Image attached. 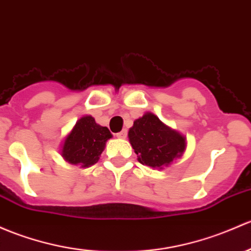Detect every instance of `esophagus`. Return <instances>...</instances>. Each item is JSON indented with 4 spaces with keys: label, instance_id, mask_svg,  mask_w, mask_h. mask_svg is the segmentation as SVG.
I'll return each instance as SVG.
<instances>
[{
    "label": "esophagus",
    "instance_id": "esophagus-1",
    "mask_svg": "<svg viewBox=\"0 0 251 251\" xmlns=\"http://www.w3.org/2000/svg\"><path fill=\"white\" fill-rule=\"evenodd\" d=\"M126 136H127V131H126V130H123L121 132L117 133L118 138H126Z\"/></svg>",
    "mask_w": 251,
    "mask_h": 251
}]
</instances>
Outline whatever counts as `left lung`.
I'll use <instances>...</instances> for the list:
<instances>
[{"label":"left lung","mask_w":251,"mask_h":251,"mask_svg":"<svg viewBox=\"0 0 251 251\" xmlns=\"http://www.w3.org/2000/svg\"><path fill=\"white\" fill-rule=\"evenodd\" d=\"M128 139L142 165L160 170L180 157L186 146L185 137L166 126L152 113L134 120Z\"/></svg>","instance_id":"1"}]
</instances>
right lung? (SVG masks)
I'll return each mask as SVG.
<instances>
[{
  "mask_svg": "<svg viewBox=\"0 0 251 251\" xmlns=\"http://www.w3.org/2000/svg\"><path fill=\"white\" fill-rule=\"evenodd\" d=\"M109 138H112L109 130L96 124L91 115H86L79 119L66 137L61 155L72 165L90 167L99 161Z\"/></svg>",
  "mask_w": 251,
  "mask_h": 251,
  "instance_id": "add662e5",
  "label": "right lung"
}]
</instances>
